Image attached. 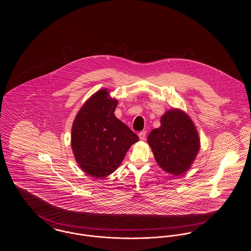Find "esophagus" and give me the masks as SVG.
I'll return each instance as SVG.
<instances>
[{
    "label": "esophagus",
    "instance_id": "1",
    "mask_svg": "<svg viewBox=\"0 0 251 251\" xmlns=\"http://www.w3.org/2000/svg\"><path fill=\"white\" fill-rule=\"evenodd\" d=\"M138 136H139L140 140H144V139L146 138V131H140V132L138 133Z\"/></svg>",
    "mask_w": 251,
    "mask_h": 251
}]
</instances>
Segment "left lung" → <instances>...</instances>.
Here are the masks:
<instances>
[{
  "instance_id": "8db88e82",
  "label": "left lung",
  "mask_w": 251,
  "mask_h": 251,
  "mask_svg": "<svg viewBox=\"0 0 251 251\" xmlns=\"http://www.w3.org/2000/svg\"><path fill=\"white\" fill-rule=\"evenodd\" d=\"M148 144L158 166L174 176L191 167L201 148L197 128L182 110L172 108L161 118V126L151 131Z\"/></svg>"
}]
</instances>
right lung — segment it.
Returning a JSON list of instances; mask_svg holds the SVG:
<instances>
[{
	"label": "right lung",
	"mask_w": 251,
	"mask_h": 251,
	"mask_svg": "<svg viewBox=\"0 0 251 251\" xmlns=\"http://www.w3.org/2000/svg\"><path fill=\"white\" fill-rule=\"evenodd\" d=\"M118 100L107 88L91 96L77 113L72 128V149L79 165L93 178H104L122 163L138 136L116 118Z\"/></svg>",
	"instance_id": "1"
}]
</instances>
